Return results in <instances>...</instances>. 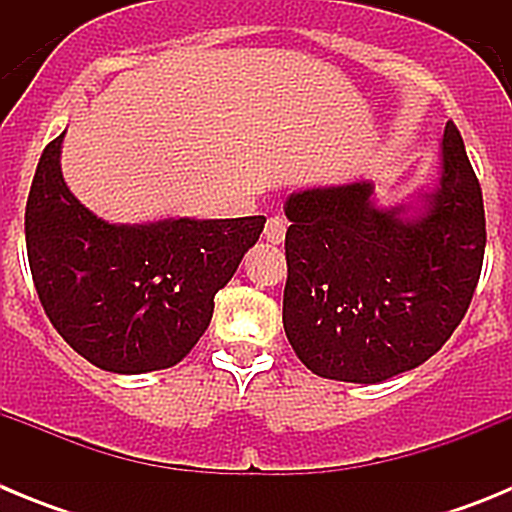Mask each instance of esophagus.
I'll return each mask as SVG.
<instances>
[{"label":"esophagus","instance_id":"obj_1","mask_svg":"<svg viewBox=\"0 0 512 512\" xmlns=\"http://www.w3.org/2000/svg\"><path fill=\"white\" fill-rule=\"evenodd\" d=\"M284 235H287V220L279 215L269 217V220H266V228H264L266 241L274 243V246H279V243L284 241Z\"/></svg>","mask_w":512,"mask_h":512}]
</instances>
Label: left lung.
<instances>
[{
	"label": "left lung",
	"instance_id": "obj_1",
	"mask_svg": "<svg viewBox=\"0 0 512 512\" xmlns=\"http://www.w3.org/2000/svg\"><path fill=\"white\" fill-rule=\"evenodd\" d=\"M441 148V179L418 210L377 207L372 182L289 194L284 333L318 377L377 384L410 372L469 310L485 259V205L451 120Z\"/></svg>",
	"mask_w": 512,
	"mask_h": 512
}]
</instances>
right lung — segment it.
Returning a JSON list of instances; mask_svg holds the SVG:
<instances>
[{
	"label": "right lung",
	"mask_w": 512,
	"mask_h": 512,
	"mask_svg": "<svg viewBox=\"0 0 512 512\" xmlns=\"http://www.w3.org/2000/svg\"><path fill=\"white\" fill-rule=\"evenodd\" d=\"M63 135L45 146L25 207L27 261L61 338L94 366L146 374L200 341L266 217L115 225L76 200L61 174Z\"/></svg>",
	"instance_id": "obj_1"
}]
</instances>
